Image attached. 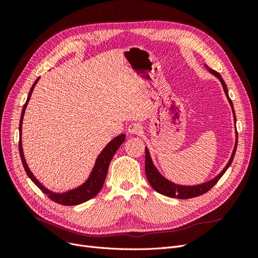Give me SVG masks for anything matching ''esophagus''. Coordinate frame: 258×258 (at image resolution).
Masks as SVG:
<instances>
[{"label":"esophagus","mask_w":258,"mask_h":258,"mask_svg":"<svg viewBox=\"0 0 258 258\" xmlns=\"http://www.w3.org/2000/svg\"><path fill=\"white\" fill-rule=\"evenodd\" d=\"M141 131H142L141 124L138 122L131 123L128 127V134H130V135H139V134H141Z\"/></svg>","instance_id":"34e87169"}]
</instances>
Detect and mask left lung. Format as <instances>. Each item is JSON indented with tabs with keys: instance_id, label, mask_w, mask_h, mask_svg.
Here are the masks:
<instances>
[{
	"instance_id": "obj_1",
	"label": "left lung",
	"mask_w": 258,
	"mask_h": 258,
	"mask_svg": "<svg viewBox=\"0 0 258 258\" xmlns=\"http://www.w3.org/2000/svg\"><path fill=\"white\" fill-rule=\"evenodd\" d=\"M205 67L211 74H213L217 80H220V82L223 86L225 95H226V97H227L228 102L231 106V111H232V114H233V120H235V124H236V121H237L236 114H235V110H233V105H232L231 100L229 99V96H228L227 86H226L224 80L222 79V76L220 74L215 72L214 70L210 69L207 64H205ZM237 144H238V134H237V128H236V143H235V147H233L232 154L230 156V159L227 162V165H226L225 168L221 171V172L218 173L216 176H214L212 179H210V181L205 182V183L197 184V185L175 184L173 182H171L170 179L166 178L159 172V170L155 167L153 159H152V156L150 154V151H148V147L145 146V173H146V177H147L148 182H150V184H151L153 188L157 192L163 195V196L171 197V198L176 197L178 199H189V198H194V197H198V196H200V195L205 194L209 189L212 188V187L217 183L218 179H220L223 176V174L226 172V171H227V169L231 165L233 157H235L236 150H237Z\"/></svg>"
}]
</instances>
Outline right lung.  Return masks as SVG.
<instances>
[{"instance_id": "right-lung-1", "label": "right lung", "mask_w": 258, "mask_h": 258, "mask_svg": "<svg viewBox=\"0 0 258 258\" xmlns=\"http://www.w3.org/2000/svg\"><path fill=\"white\" fill-rule=\"evenodd\" d=\"M38 80H40V77H38V79L34 82V84L32 85V87H31V89H30L29 96L27 98L25 105H23L22 112H21V117H20V123H19V136H20L19 137V153H20V157H21L23 168H25L28 176L31 178V181H32L44 194L47 195V196L52 201L57 202V204H59V205H63V206L81 205V204H83V202H86L87 200L97 196L98 192L101 190V188H102V186H103L104 181H105V177H106L108 166H110V162L113 158V156L115 155L116 151L118 150V147L123 143L124 139H126V135L121 134L119 136H117L106 144V146L98 155V157H97L96 162H95V166H93L89 176L87 177V179H86V181L83 184L75 187V188L69 189V190H66V191H62V192H56V191L50 190L41 181H38V179L32 173V171L30 170L28 163H27V160L25 158V154H23L22 141H21L23 116H25L26 108L28 106L30 98H31V96H32L33 89L35 87V85L37 84Z\"/></svg>"}]
</instances>
